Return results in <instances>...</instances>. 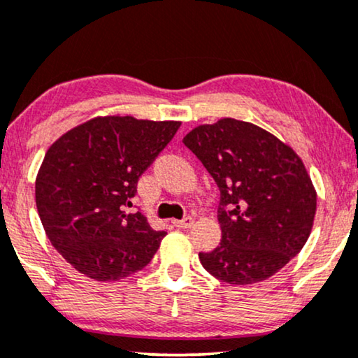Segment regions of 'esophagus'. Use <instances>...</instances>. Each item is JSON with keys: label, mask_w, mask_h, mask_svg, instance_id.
Instances as JSON below:
<instances>
[{"label": "esophagus", "mask_w": 358, "mask_h": 358, "mask_svg": "<svg viewBox=\"0 0 358 358\" xmlns=\"http://www.w3.org/2000/svg\"><path fill=\"white\" fill-rule=\"evenodd\" d=\"M193 223H194V220L192 218V216H187V218H183V220H176V221H173V224L176 226V228H180V229H188V228H192Z\"/></svg>", "instance_id": "esophagus-1"}]
</instances>
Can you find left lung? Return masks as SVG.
<instances>
[{
  "label": "left lung",
  "mask_w": 358,
  "mask_h": 358,
  "mask_svg": "<svg viewBox=\"0 0 358 358\" xmlns=\"http://www.w3.org/2000/svg\"><path fill=\"white\" fill-rule=\"evenodd\" d=\"M183 143L221 193V243L198 255L208 273L244 286L271 278L299 255L314 223L317 194L291 147L236 119L196 127Z\"/></svg>",
  "instance_id": "8db88e82"
}]
</instances>
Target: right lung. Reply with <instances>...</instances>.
<instances>
[{"label": "right lung", "instance_id": "right-lung-1", "mask_svg": "<svg viewBox=\"0 0 358 358\" xmlns=\"http://www.w3.org/2000/svg\"><path fill=\"white\" fill-rule=\"evenodd\" d=\"M180 122L97 117L54 142L36 178V206L49 241L80 274L117 280L152 261L165 231L130 208L140 175Z\"/></svg>", "mask_w": 358, "mask_h": 358}]
</instances>
